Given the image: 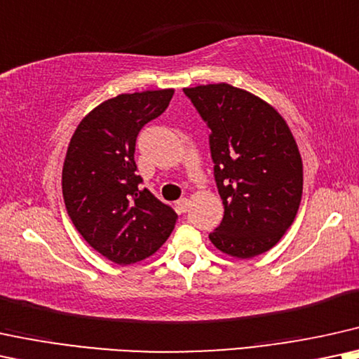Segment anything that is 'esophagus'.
<instances>
[{
	"mask_svg": "<svg viewBox=\"0 0 359 359\" xmlns=\"http://www.w3.org/2000/svg\"><path fill=\"white\" fill-rule=\"evenodd\" d=\"M177 210L179 212H182V213H185L190 208V202H189V198H180L179 202H177Z\"/></svg>",
	"mask_w": 359,
	"mask_h": 359,
	"instance_id": "34e87169",
	"label": "esophagus"
}]
</instances>
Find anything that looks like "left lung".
I'll return each mask as SVG.
<instances>
[{"mask_svg": "<svg viewBox=\"0 0 359 359\" xmlns=\"http://www.w3.org/2000/svg\"><path fill=\"white\" fill-rule=\"evenodd\" d=\"M210 129L224 219L210 242L225 255L253 258L293 224L303 194V162L280 112L250 90L217 83L184 88Z\"/></svg>", "mask_w": 359, "mask_h": 359, "instance_id": "obj_1", "label": "left lung"}]
</instances>
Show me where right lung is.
Returning <instances> with one entry per match:
<instances>
[{
	"label": "right lung",
	"instance_id": "obj_1",
	"mask_svg": "<svg viewBox=\"0 0 359 359\" xmlns=\"http://www.w3.org/2000/svg\"><path fill=\"white\" fill-rule=\"evenodd\" d=\"M174 89L119 94L88 112L76 127L62 164V197L76 230L117 265L156 253L177 213L140 187L135 139L165 111Z\"/></svg>",
	"mask_w": 359,
	"mask_h": 359
}]
</instances>
